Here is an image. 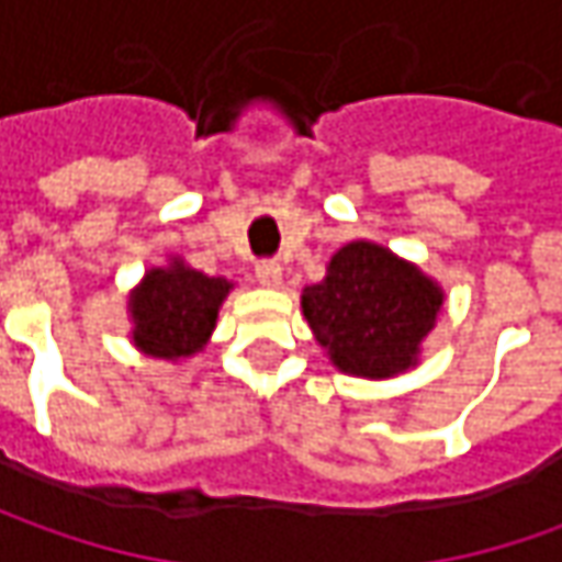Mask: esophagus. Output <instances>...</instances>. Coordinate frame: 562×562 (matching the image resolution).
<instances>
[{
  "label": "esophagus",
  "instance_id": "34e87169",
  "mask_svg": "<svg viewBox=\"0 0 562 562\" xmlns=\"http://www.w3.org/2000/svg\"><path fill=\"white\" fill-rule=\"evenodd\" d=\"M256 281H259L262 288H278V284H281V266L271 262V259L259 262V266H256Z\"/></svg>",
  "mask_w": 562,
  "mask_h": 562
}]
</instances>
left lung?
I'll return each instance as SVG.
<instances>
[{
	"instance_id": "obj_1",
	"label": "left lung",
	"mask_w": 562,
	"mask_h": 562,
	"mask_svg": "<svg viewBox=\"0 0 562 562\" xmlns=\"http://www.w3.org/2000/svg\"><path fill=\"white\" fill-rule=\"evenodd\" d=\"M303 315L340 372L391 378L419 362L443 291L387 247L353 240L328 262V274L303 291Z\"/></svg>"
}]
</instances>
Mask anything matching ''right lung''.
<instances>
[{
  "label": "right lung",
  "instance_id": "obj_1",
  "mask_svg": "<svg viewBox=\"0 0 562 562\" xmlns=\"http://www.w3.org/2000/svg\"><path fill=\"white\" fill-rule=\"evenodd\" d=\"M231 288L234 284L227 278H209L184 266V259H171L165 269H149L127 300L134 347L156 359L200 353Z\"/></svg>",
  "mask_w": 562,
  "mask_h": 562
}]
</instances>
